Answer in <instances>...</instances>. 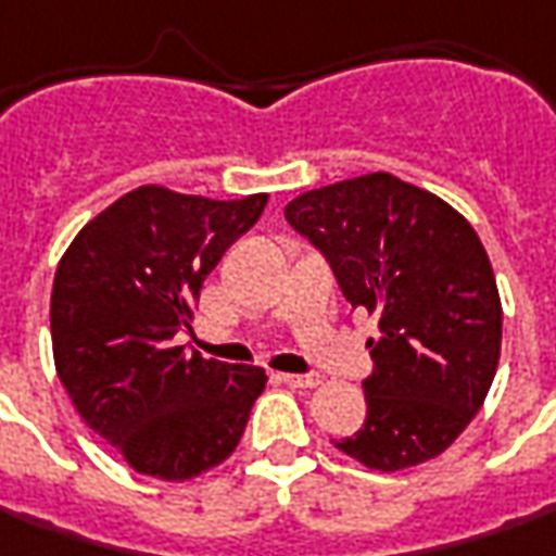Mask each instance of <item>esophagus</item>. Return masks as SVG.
Returning <instances> with one entry per match:
<instances>
[{"instance_id":"34e87169","label":"esophagus","mask_w":556,"mask_h":556,"mask_svg":"<svg viewBox=\"0 0 556 556\" xmlns=\"http://www.w3.org/2000/svg\"><path fill=\"white\" fill-rule=\"evenodd\" d=\"M279 381L282 384H289V388H316L319 384V375H289V372H282L279 375Z\"/></svg>"}]
</instances>
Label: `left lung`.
Here are the masks:
<instances>
[{
    "instance_id": "obj_1",
    "label": "left lung",
    "mask_w": 556,
    "mask_h": 556,
    "mask_svg": "<svg viewBox=\"0 0 556 556\" xmlns=\"http://www.w3.org/2000/svg\"><path fill=\"white\" fill-rule=\"evenodd\" d=\"M286 220L323 249L354 311L378 319L366 421L344 455L393 473L431 462L486 400L502 356V298L462 212L388 172L307 190Z\"/></svg>"
}]
</instances>
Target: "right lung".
<instances>
[{"label": "right lung", "mask_w": 556, "mask_h": 556, "mask_svg": "<svg viewBox=\"0 0 556 556\" xmlns=\"http://www.w3.org/2000/svg\"><path fill=\"white\" fill-rule=\"evenodd\" d=\"M267 193L205 200L144 184L70 242L51 286L54 369L79 418L138 473L190 480L230 458L267 384L175 348L205 277Z\"/></svg>", "instance_id": "add662e5"}]
</instances>
